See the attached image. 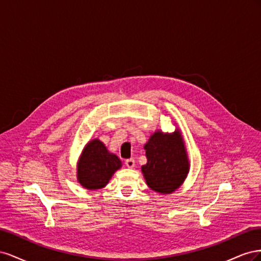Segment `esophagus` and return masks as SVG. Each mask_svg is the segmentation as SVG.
<instances>
[{
    "mask_svg": "<svg viewBox=\"0 0 261 261\" xmlns=\"http://www.w3.org/2000/svg\"><path fill=\"white\" fill-rule=\"evenodd\" d=\"M125 164H126V167H127V168L133 169L134 167H135V160H134V159H127V160L125 161Z\"/></svg>",
    "mask_w": 261,
    "mask_h": 261,
    "instance_id": "obj_1",
    "label": "esophagus"
}]
</instances>
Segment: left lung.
Returning a JSON list of instances; mask_svg holds the SVG:
<instances>
[{
    "mask_svg": "<svg viewBox=\"0 0 261 261\" xmlns=\"http://www.w3.org/2000/svg\"><path fill=\"white\" fill-rule=\"evenodd\" d=\"M147 164L143 165L147 185L154 192L170 194L187 176L189 163L178 130L173 134L156 132L145 145Z\"/></svg>",
    "mask_w": 261,
    "mask_h": 261,
    "instance_id": "obj_1",
    "label": "left lung"
}]
</instances>
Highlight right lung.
Returning <instances> with one entry per match:
<instances>
[{
	"instance_id": "add662e5",
	"label": "right lung",
	"mask_w": 261,
	"mask_h": 261,
	"mask_svg": "<svg viewBox=\"0 0 261 261\" xmlns=\"http://www.w3.org/2000/svg\"><path fill=\"white\" fill-rule=\"evenodd\" d=\"M121 165L115 154L110 153L100 140L93 139L86 145L82 153L77 177L85 188L99 189L109 183V179Z\"/></svg>"
}]
</instances>
